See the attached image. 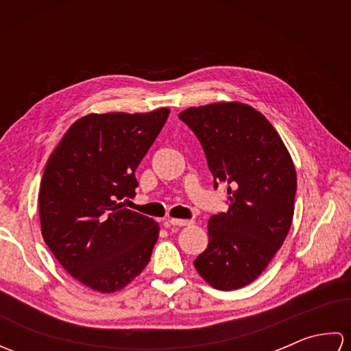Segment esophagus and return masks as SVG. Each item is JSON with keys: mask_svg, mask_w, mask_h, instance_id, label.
<instances>
[{"mask_svg": "<svg viewBox=\"0 0 351 351\" xmlns=\"http://www.w3.org/2000/svg\"><path fill=\"white\" fill-rule=\"evenodd\" d=\"M169 223L173 226H189L193 225V220H182V219H169Z\"/></svg>", "mask_w": 351, "mask_h": 351, "instance_id": "esophagus-1", "label": "esophagus"}]
</instances>
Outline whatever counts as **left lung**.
I'll use <instances>...</instances> for the list:
<instances>
[{
    "label": "left lung",
    "mask_w": 351,
    "mask_h": 351,
    "mask_svg": "<svg viewBox=\"0 0 351 351\" xmlns=\"http://www.w3.org/2000/svg\"><path fill=\"white\" fill-rule=\"evenodd\" d=\"M202 143L214 187L228 185L229 210L208 221V247L195 261L206 283L232 291L263 273L289 232L297 173L279 132L243 102L180 113Z\"/></svg>",
    "instance_id": "left-lung-1"
}]
</instances>
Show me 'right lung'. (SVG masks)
I'll return each instance as SVG.
<instances>
[{
	"instance_id": "obj_1",
	"label": "right lung",
	"mask_w": 351,
	"mask_h": 351,
	"mask_svg": "<svg viewBox=\"0 0 351 351\" xmlns=\"http://www.w3.org/2000/svg\"><path fill=\"white\" fill-rule=\"evenodd\" d=\"M169 108L90 113L52 151L39 190L43 240L72 278L114 293L143 271L158 240L154 219L123 208L136 196L137 166L166 123Z\"/></svg>"
}]
</instances>
